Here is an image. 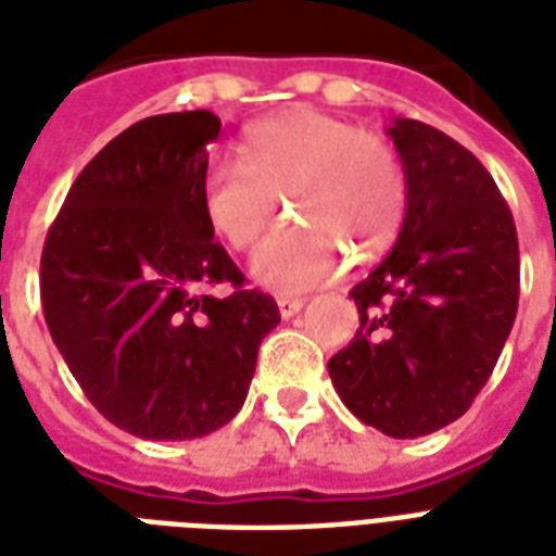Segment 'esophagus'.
Here are the masks:
<instances>
[{
  "mask_svg": "<svg viewBox=\"0 0 556 556\" xmlns=\"http://www.w3.org/2000/svg\"><path fill=\"white\" fill-rule=\"evenodd\" d=\"M303 300H296V296H279L277 300V308L279 314H282V320H291L294 314L303 312Z\"/></svg>",
  "mask_w": 556,
  "mask_h": 556,
  "instance_id": "34e87169",
  "label": "esophagus"
}]
</instances>
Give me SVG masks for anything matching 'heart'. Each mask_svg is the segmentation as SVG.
Segmentation results:
<instances>
[{"label":"heart","instance_id":"heart-1","mask_svg":"<svg viewBox=\"0 0 556 556\" xmlns=\"http://www.w3.org/2000/svg\"><path fill=\"white\" fill-rule=\"evenodd\" d=\"M282 195L291 218L253 253L262 286L300 294L340 270V248L369 256L395 239L406 213V176L387 138L312 106L282 109L253 124L242 161L210 164L201 210L233 251H251L274 225Z\"/></svg>","mask_w":556,"mask_h":556}]
</instances>
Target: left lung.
<instances>
[{
    "mask_svg": "<svg viewBox=\"0 0 556 556\" xmlns=\"http://www.w3.org/2000/svg\"><path fill=\"white\" fill-rule=\"evenodd\" d=\"M406 216L389 256L349 296L361 329L329 361L340 401L392 439H418L470 409L519 303V242L482 161L421 121L389 126Z\"/></svg>",
    "mask_w": 556,
    "mask_h": 556,
    "instance_id": "1",
    "label": "left lung"
}]
</instances>
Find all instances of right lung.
Masks as SVG:
<instances>
[{
    "label": "right lung",
    "mask_w": 556,
    "mask_h": 556,
    "mask_svg": "<svg viewBox=\"0 0 556 556\" xmlns=\"http://www.w3.org/2000/svg\"><path fill=\"white\" fill-rule=\"evenodd\" d=\"M222 121L143 117L83 167L48 227L39 294L60 355L103 418L138 439H201L242 409L274 296L213 242L201 181ZM230 285L227 298L208 288Z\"/></svg>",
    "instance_id": "obj_1"
}]
</instances>
